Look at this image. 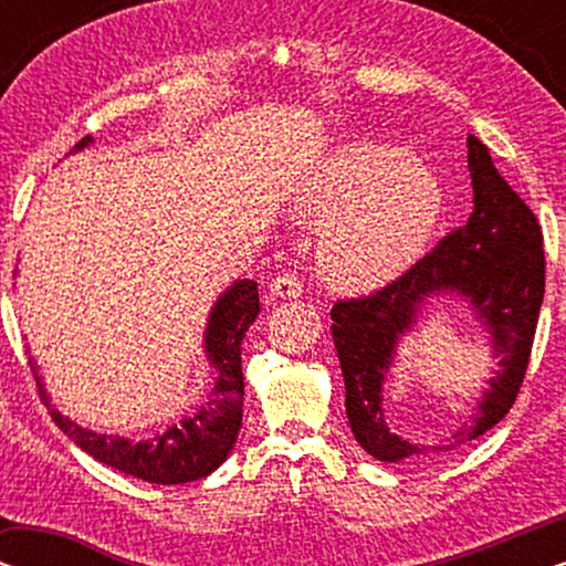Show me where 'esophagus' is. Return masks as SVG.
I'll return each instance as SVG.
<instances>
[{
  "label": "esophagus",
  "instance_id": "1",
  "mask_svg": "<svg viewBox=\"0 0 566 566\" xmlns=\"http://www.w3.org/2000/svg\"><path fill=\"white\" fill-rule=\"evenodd\" d=\"M304 293V283L296 273H283L270 283V296L273 298H298Z\"/></svg>",
  "mask_w": 566,
  "mask_h": 566
}]
</instances>
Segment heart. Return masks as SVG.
<instances>
[{
	"instance_id": "b5f03b06",
	"label": "heart",
	"mask_w": 566,
	"mask_h": 566,
	"mask_svg": "<svg viewBox=\"0 0 566 566\" xmlns=\"http://www.w3.org/2000/svg\"><path fill=\"white\" fill-rule=\"evenodd\" d=\"M293 219L324 227L322 273L339 291H370L417 262L443 213L438 177L405 149L345 146L291 200Z\"/></svg>"
}]
</instances>
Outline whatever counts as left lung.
Here are the masks:
<instances>
[{"mask_svg":"<svg viewBox=\"0 0 566 566\" xmlns=\"http://www.w3.org/2000/svg\"><path fill=\"white\" fill-rule=\"evenodd\" d=\"M474 211L461 229L440 239L405 275L363 298L332 306V337L345 376V409L353 436L374 459L399 463L415 455L453 451L492 430L515 405L528 368L544 301L546 260L538 219L502 180L476 136H469ZM461 295L491 332L501 363L478 412L446 444L415 447L382 420V381L398 337L413 326L424 300Z\"/></svg>","mask_w":566,"mask_h":566,"instance_id":"8db88e82","label":"left lung"}]
</instances>
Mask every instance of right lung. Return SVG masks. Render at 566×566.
<instances>
[{
  "label": "right lung",
  "mask_w": 566,
  "mask_h": 566,
  "mask_svg": "<svg viewBox=\"0 0 566 566\" xmlns=\"http://www.w3.org/2000/svg\"><path fill=\"white\" fill-rule=\"evenodd\" d=\"M92 144L84 136L74 151L87 149ZM260 314L258 283L244 277L234 281L221 293L211 308L206 327V358L216 370L213 391L208 394L196 412L182 417L165 432H157L146 440H128L120 436H103L76 424L53 409L49 394L43 389L38 366L33 374L41 391L43 405L49 415L84 453L97 459L105 467H113L136 479L151 484H185L203 479L229 459L231 448L237 443V432L242 428V405H244V376H242V339L250 324Z\"/></svg>",
  "instance_id": "obj_1"
}]
</instances>
